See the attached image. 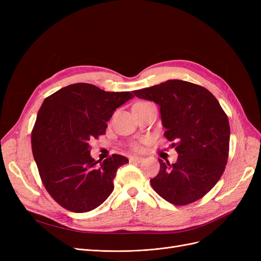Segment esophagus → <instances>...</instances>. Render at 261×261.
I'll list each match as a JSON object with an SVG mask.
<instances>
[{
  "label": "esophagus",
  "mask_w": 261,
  "mask_h": 261,
  "mask_svg": "<svg viewBox=\"0 0 261 261\" xmlns=\"http://www.w3.org/2000/svg\"><path fill=\"white\" fill-rule=\"evenodd\" d=\"M145 159L143 156H138V155H133L129 158L130 162H136V163H141Z\"/></svg>",
  "instance_id": "34e87169"
}]
</instances>
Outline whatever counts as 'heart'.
<instances>
[{
  "label": "heart",
  "instance_id": "b5f03b06",
  "mask_svg": "<svg viewBox=\"0 0 261 261\" xmlns=\"http://www.w3.org/2000/svg\"><path fill=\"white\" fill-rule=\"evenodd\" d=\"M140 103H147V102H140ZM137 105H139V103H137ZM135 148H136V149H138L139 147H138V146H135Z\"/></svg>",
  "mask_w": 261,
  "mask_h": 261
}]
</instances>
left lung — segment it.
Listing matches in <instances>:
<instances>
[{
	"label": "left lung",
	"mask_w": 261,
	"mask_h": 261,
	"mask_svg": "<svg viewBox=\"0 0 261 261\" xmlns=\"http://www.w3.org/2000/svg\"><path fill=\"white\" fill-rule=\"evenodd\" d=\"M134 93L160 107L164 136L178 153L175 163L159 159L152 188L175 206L202 198L218 183L228 156L230 125L219 101L203 87L178 80Z\"/></svg>",
	"instance_id": "8db88e82"
}]
</instances>
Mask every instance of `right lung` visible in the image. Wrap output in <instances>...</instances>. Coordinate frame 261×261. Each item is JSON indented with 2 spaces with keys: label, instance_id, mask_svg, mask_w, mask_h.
Wrapping results in <instances>:
<instances>
[{
  "label": "right lung",
  "instance_id": "1",
  "mask_svg": "<svg viewBox=\"0 0 261 261\" xmlns=\"http://www.w3.org/2000/svg\"><path fill=\"white\" fill-rule=\"evenodd\" d=\"M134 98L129 91H105L73 84L45 98L31 133V147L42 183L52 198L73 212L99 207L113 192L121 154L101 161L90 155V140L106 134L115 110Z\"/></svg>",
  "mask_w": 261,
  "mask_h": 261
}]
</instances>
